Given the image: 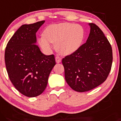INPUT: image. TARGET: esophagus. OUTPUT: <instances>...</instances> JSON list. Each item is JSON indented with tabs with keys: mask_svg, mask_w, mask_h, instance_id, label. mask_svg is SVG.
Instances as JSON below:
<instances>
[{
	"mask_svg": "<svg viewBox=\"0 0 121 121\" xmlns=\"http://www.w3.org/2000/svg\"><path fill=\"white\" fill-rule=\"evenodd\" d=\"M55 60H56V63H60L61 60H62V58H61L60 56H56L55 57Z\"/></svg>",
	"mask_w": 121,
	"mask_h": 121,
	"instance_id": "34e87169",
	"label": "esophagus"
}]
</instances>
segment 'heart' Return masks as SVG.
I'll return each instance as SVG.
<instances>
[{"label":"heart","instance_id":"b5f03b06","mask_svg":"<svg viewBox=\"0 0 121 121\" xmlns=\"http://www.w3.org/2000/svg\"><path fill=\"white\" fill-rule=\"evenodd\" d=\"M85 35L83 28L78 24L69 23L51 24L44 28L43 36L39 38L38 43L46 51L51 49V43L55 44V48L59 53L69 55L79 48Z\"/></svg>","mask_w":121,"mask_h":121}]
</instances>
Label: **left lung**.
Returning <instances> with one entry per match:
<instances>
[{
  "instance_id": "obj_1",
  "label": "left lung",
  "mask_w": 121,
  "mask_h": 121,
  "mask_svg": "<svg viewBox=\"0 0 121 121\" xmlns=\"http://www.w3.org/2000/svg\"><path fill=\"white\" fill-rule=\"evenodd\" d=\"M90 33L86 42L62 59L65 79L74 90L85 92L106 80L112 69V47L103 31L89 24Z\"/></svg>"
}]
</instances>
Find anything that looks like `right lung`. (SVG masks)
Segmentation results:
<instances>
[{
	"instance_id": "obj_1",
	"label": "right lung",
	"mask_w": 121,
	"mask_h": 121,
	"mask_svg": "<svg viewBox=\"0 0 121 121\" xmlns=\"http://www.w3.org/2000/svg\"><path fill=\"white\" fill-rule=\"evenodd\" d=\"M44 20L22 26L9 39L4 59L9 78L17 90L28 97L44 91L55 66L54 55H45L36 44V32Z\"/></svg>"
}]
</instances>
